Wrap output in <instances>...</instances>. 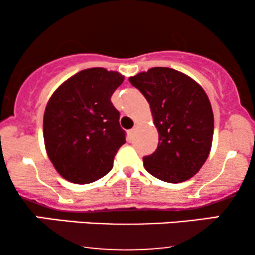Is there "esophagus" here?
Wrapping results in <instances>:
<instances>
[{"label":"esophagus","mask_w":255,"mask_h":255,"mask_svg":"<svg viewBox=\"0 0 255 255\" xmlns=\"http://www.w3.org/2000/svg\"><path fill=\"white\" fill-rule=\"evenodd\" d=\"M133 133H134V128H133V129H130V130H129V136L133 135Z\"/></svg>","instance_id":"esophagus-1"}]
</instances>
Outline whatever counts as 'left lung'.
Returning a JSON list of instances; mask_svg holds the SVG:
<instances>
[{
	"label": "left lung",
	"mask_w": 255,
	"mask_h": 255,
	"mask_svg": "<svg viewBox=\"0 0 255 255\" xmlns=\"http://www.w3.org/2000/svg\"><path fill=\"white\" fill-rule=\"evenodd\" d=\"M144 95L158 130L157 150L142 158L152 176L178 183L194 176L210 154L213 113L203 87L166 67H154L129 78Z\"/></svg>",
	"instance_id": "obj_1"
}]
</instances>
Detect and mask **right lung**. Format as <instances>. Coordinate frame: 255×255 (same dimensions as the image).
I'll use <instances>...</instances> for the list:
<instances>
[{
    "instance_id": "add662e5",
    "label": "right lung",
    "mask_w": 255,
    "mask_h": 255,
    "mask_svg": "<svg viewBox=\"0 0 255 255\" xmlns=\"http://www.w3.org/2000/svg\"><path fill=\"white\" fill-rule=\"evenodd\" d=\"M119 72L89 68L66 80L52 93L43 119L46 153L69 182H95L113 169L126 142L120 113L111 96L124 83Z\"/></svg>"
}]
</instances>
